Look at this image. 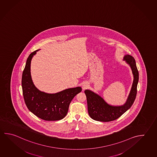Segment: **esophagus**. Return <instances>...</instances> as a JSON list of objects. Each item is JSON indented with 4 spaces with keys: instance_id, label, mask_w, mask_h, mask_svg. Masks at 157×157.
I'll return each instance as SVG.
<instances>
[{
    "instance_id": "esophagus-1",
    "label": "esophagus",
    "mask_w": 157,
    "mask_h": 157,
    "mask_svg": "<svg viewBox=\"0 0 157 157\" xmlns=\"http://www.w3.org/2000/svg\"><path fill=\"white\" fill-rule=\"evenodd\" d=\"M89 86V83L88 82H84L82 85V90H85Z\"/></svg>"
}]
</instances>
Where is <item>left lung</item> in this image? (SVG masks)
<instances>
[{"instance_id":"1","label":"left lung","mask_w":157,"mask_h":157,"mask_svg":"<svg viewBox=\"0 0 157 157\" xmlns=\"http://www.w3.org/2000/svg\"><path fill=\"white\" fill-rule=\"evenodd\" d=\"M123 60L131 67L133 76L132 87L126 101L124 105L113 106L109 104L101 96L93 91H84L87 100L89 115L91 118L95 121L109 122L115 120L128 110L135 101L139 79V73L136 61L135 58L129 55H124Z\"/></svg>"}]
</instances>
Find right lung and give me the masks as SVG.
I'll return each mask as SVG.
<instances>
[{
  "instance_id": "right-lung-1",
  "label": "right lung",
  "mask_w": 157,
  "mask_h": 157,
  "mask_svg": "<svg viewBox=\"0 0 157 157\" xmlns=\"http://www.w3.org/2000/svg\"><path fill=\"white\" fill-rule=\"evenodd\" d=\"M40 50L29 56L22 73V93L28 109L35 115L45 121H58L66 116L69 104L82 88H68L55 94L39 90L34 85L31 75V59Z\"/></svg>"
}]
</instances>
